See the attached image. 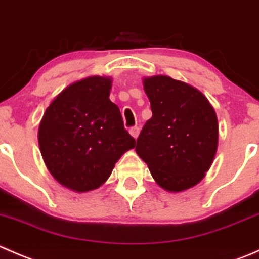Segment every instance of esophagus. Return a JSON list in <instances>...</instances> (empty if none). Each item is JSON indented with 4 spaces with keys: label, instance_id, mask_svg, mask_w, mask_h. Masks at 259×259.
Returning a JSON list of instances; mask_svg holds the SVG:
<instances>
[{
    "label": "esophagus",
    "instance_id": "1",
    "mask_svg": "<svg viewBox=\"0 0 259 259\" xmlns=\"http://www.w3.org/2000/svg\"><path fill=\"white\" fill-rule=\"evenodd\" d=\"M129 132H130V134H132V137L137 139L138 135H139V133H140V129L138 126H133V127H130Z\"/></svg>",
    "mask_w": 259,
    "mask_h": 259
}]
</instances>
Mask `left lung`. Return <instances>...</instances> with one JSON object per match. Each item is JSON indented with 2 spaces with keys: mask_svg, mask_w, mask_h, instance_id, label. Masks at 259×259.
I'll return each mask as SVG.
<instances>
[{
  "mask_svg": "<svg viewBox=\"0 0 259 259\" xmlns=\"http://www.w3.org/2000/svg\"><path fill=\"white\" fill-rule=\"evenodd\" d=\"M153 116L137 139L138 155L168 192L194 187L209 170L218 146V120L208 99L165 75L144 77Z\"/></svg>",
  "mask_w": 259,
  "mask_h": 259,
  "instance_id": "8db88e82",
  "label": "left lung"
}]
</instances>
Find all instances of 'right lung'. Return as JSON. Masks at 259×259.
<instances>
[{"instance_id": "add662e5", "label": "right lung", "mask_w": 259, "mask_h": 259, "mask_svg": "<svg viewBox=\"0 0 259 259\" xmlns=\"http://www.w3.org/2000/svg\"><path fill=\"white\" fill-rule=\"evenodd\" d=\"M111 77L89 76L52 100L38 126V145L49 171L77 193L108 180L120 156L135 146L119 108L111 103Z\"/></svg>"}]
</instances>
